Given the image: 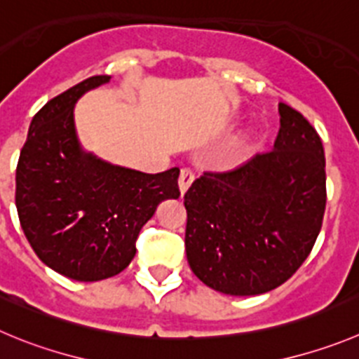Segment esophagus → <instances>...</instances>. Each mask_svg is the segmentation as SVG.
I'll return each mask as SVG.
<instances>
[{
	"mask_svg": "<svg viewBox=\"0 0 359 359\" xmlns=\"http://www.w3.org/2000/svg\"><path fill=\"white\" fill-rule=\"evenodd\" d=\"M193 180H195V173H193V170L191 168H182L180 170V177H179V189L180 193H186L187 189H189V186L193 184Z\"/></svg>",
	"mask_w": 359,
	"mask_h": 359,
	"instance_id": "34e87169",
	"label": "esophagus"
}]
</instances>
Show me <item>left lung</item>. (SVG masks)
<instances>
[{
	"instance_id": "obj_1",
	"label": "left lung",
	"mask_w": 359,
	"mask_h": 359,
	"mask_svg": "<svg viewBox=\"0 0 359 359\" xmlns=\"http://www.w3.org/2000/svg\"><path fill=\"white\" fill-rule=\"evenodd\" d=\"M278 113L273 150L229 172H205L184 195L187 262L217 292L257 296L285 283L323 226L320 136L287 104H278Z\"/></svg>"
}]
</instances>
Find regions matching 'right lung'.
Instances as JSON below:
<instances>
[{"mask_svg": "<svg viewBox=\"0 0 359 359\" xmlns=\"http://www.w3.org/2000/svg\"><path fill=\"white\" fill-rule=\"evenodd\" d=\"M93 76L49 100L29 123L15 172L22 232L40 260L76 281L126 269L157 205L179 198V168L152 175L106 163L81 147L74 106L109 83Z\"/></svg>", "mask_w": 359, "mask_h": 359, "instance_id": "add662e5", "label": "right lung"}]
</instances>
